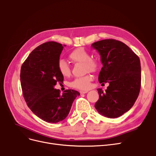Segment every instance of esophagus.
Returning a JSON list of instances; mask_svg holds the SVG:
<instances>
[{"label": "esophagus", "instance_id": "1", "mask_svg": "<svg viewBox=\"0 0 156 156\" xmlns=\"http://www.w3.org/2000/svg\"><path fill=\"white\" fill-rule=\"evenodd\" d=\"M88 92V90H81V91H80L79 92H80V94H86Z\"/></svg>", "mask_w": 156, "mask_h": 156}]
</instances>
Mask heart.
I'll use <instances>...</instances> for the list:
<instances>
[{
	"mask_svg": "<svg viewBox=\"0 0 156 156\" xmlns=\"http://www.w3.org/2000/svg\"><path fill=\"white\" fill-rule=\"evenodd\" d=\"M69 58L74 63H83L85 72H94L98 69L99 64L95 59L90 58V55L83 48H78L72 51L69 55ZM58 69L60 74L64 77L69 76L71 73L69 65L63 59H60L58 62ZM92 80L91 75L75 78L71 82L70 85L75 88L79 90H87L90 87V83Z\"/></svg>",
	"mask_w": 156,
	"mask_h": 156,
	"instance_id": "obj_1",
	"label": "heart"
}]
</instances>
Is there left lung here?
Segmentation results:
<instances>
[{
  "mask_svg": "<svg viewBox=\"0 0 156 156\" xmlns=\"http://www.w3.org/2000/svg\"><path fill=\"white\" fill-rule=\"evenodd\" d=\"M101 56L103 67L99 82L109 83L105 90L98 88L99 100L95 108L100 115L115 119L133 107L141 84L139 56L128 46L114 39L103 40L92 44Z\"/></svg>",
  "mask_w": 156,
  "mask_h": 156,
  "instance_id": "8db88e82",
  "label": "left lung"
}]
</instances>
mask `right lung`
<instances>
[{
	"instance_id": "1",
	"label": "right lung",
	"mask_w": 156,
	"mask_h": 156,
	"mask_svg": "<svg viewBox=\"0 0 156 156\" xmlns=\"http://www.w3.org/2000/svg\"><path fill=\"white\" fill-rule=\"evenodd\" d=\"M65 46L55 41L39 45L21 68V85L27 105L37 116L50 123L64 120L80 95L74 90H66L60 94L59 90L54 88L56 83L64 81L57 65Z\"/></svg>"
}]
</instances>
